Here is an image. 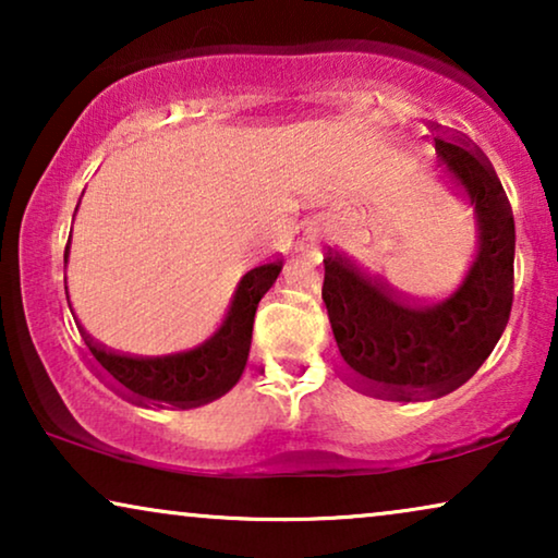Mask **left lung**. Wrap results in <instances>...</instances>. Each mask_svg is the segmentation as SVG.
I'll return each instance as SVG.
<instances>
[{"instance_id":"left-lung-1","label":"left lung","mask_w":558,"mask_h":558,"mask_svg":"<svg viewBox=\"0 0 558 558\" xmlns=\"http://www.w3.org/2000/svg\"><path fill=\"white\" fill-rule=\"evenodd\" d=\"M439 165L475 210L477 251L445 300L416 304L338 254L325 256L323 300L345 380L393 401L439 399L475 376L498 345L513 304L515 223L483 151L434 136Z\"/></svg>"}]
</instances>
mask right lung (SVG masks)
<instances>
[{
  "label": "right lung",
  "instance_id": "1",
  "mask_svg": "<svg viewBox=\"0 0 558 558\" xmlns=\"http://www.w3.org/2000/svg\"><path fill=\"white\" fill-rule=\"evenodd\" d=\"M68 254H71V239H68L63 264H68ZM279 271L281 262L277 258L243 274L218 330L201 345L182 350V353L157 357L119 355L98 345L78 325L90 368L109 380L119 396L140 407L195 409L220 399L239 384L246 368L256 307L277 281Z\"/></svg>",
  "mask_w": 558,
  "mask_h": 558
}]
</instances>
